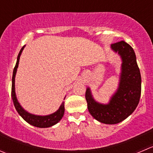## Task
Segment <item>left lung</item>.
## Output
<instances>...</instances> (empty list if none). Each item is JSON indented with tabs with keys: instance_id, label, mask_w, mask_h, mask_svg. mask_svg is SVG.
<instances>
[{
	"instance_id": "1",
	"label": "left lung",
	"mask_w": 153,
	"mask_h": 153,
	"mask_svg": "<svg viewBox=\"0 0 153 153\" xmlns=\"http://www.w3.org/2000/svg\"><path fill=\"white\" fill-rule=\"evenodd\" d=\"M111 48L122 60L117 90L108 104L95 100L90 87L87 88L85 98L92 117L102 123L112 125L123 121L136 109L141 93V76L131 45L121 41L112 44Z\"/></svg>"
}]
</instances>
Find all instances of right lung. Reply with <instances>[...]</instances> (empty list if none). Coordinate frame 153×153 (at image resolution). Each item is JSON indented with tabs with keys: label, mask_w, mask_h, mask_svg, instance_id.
I'll return each mask as SVG.
<instances>
[{
	"label": "right lung",
	"mask_w": 153,
	"mask_h": 153,
	"mask_svg": "<svg viewBox=\"0 0 153 153\" xmlns=\"http://www.w3.org/2000/svg\"><path fill=\"white\" fill-rule=\"evenodd\" d=\"M25 45H24L22 48V49L19 51V54L17 57V61H16V66H15L14 69H13V78H12V98H13V104L16 108V111L19 113V114L30 125L33 126L35 127H39V128H48V127L53 126L54 125L57 124V123L60 122V120L63 117L65 111L64 108V102H62L60 105V108L56 111L53 114H48V115H45V116H41V115H35V114H30V113L27 112L26 110L22 108V105L18 101L17 97H16V88H15V78H16V72H17V69L19 67V59H20L21 54H22V51L25 48ZM66 98V96H65ZM64 98V99H65Z\"/></svg>",
	"instance_id": "right-lung-1"
}]
</instances>
